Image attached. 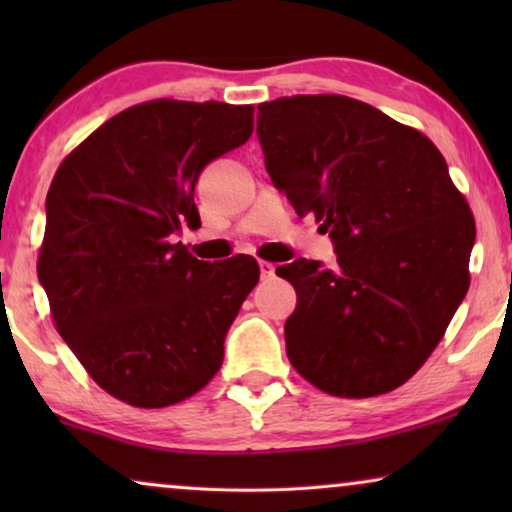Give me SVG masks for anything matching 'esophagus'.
Listing matches in <instances>:
<instances>
[{"label":"esophagus","mask_w":512,"mask_h":512,"mask_svg":"<svg viewBox=\"0 0 512 512\" xmlns=\"http://www.w3.org/2000/svg\"><path fill=\"white\" fill-rule=\"evenodd\" d=\"M258 268H261V277L263 279H270L275 275V265L268 263V261H258Z\"/></svg>","instance_id":"1"}]
</instances>
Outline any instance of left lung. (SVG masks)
Masks as SVG:
<instances>
[{"label":"left lung","instance_id":"obj_1","mask_svg":"<svg viewBox=\"0 0 512 512\" xmlns=\"http://www.w3.org/2000/svg\"><path fill=\"white\" fill-rule=\"evenodd\" d=\"M265 170L298 216L314 214L338 265H279L298 293L291 366L331 396L394 391L429 359L464 300L471 207L422 132L345 95L258 104Z\"/></svg>","mask_w":512,"mask_h":512}]
</instances>
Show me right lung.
Here are the masks:
<instances>
[{"label": "right lung", "mask_w": 512, "mask_h": 512, "mask_svg": "<svg viewBox=\"0 0 512 512\" xmlns=\"http://www.w3.org/2000/svg\"><path fill=\"white\" fill-rule=\"evenodd\" d=\"M251 132V104L151 100L102 123L55 172L39 282L62 340L118 401L167 408L219 373L261 270L244 254L198 261L172 235L200 226L202 167Z\"/></svg>", "instance_id": "1"}]
</instances>
